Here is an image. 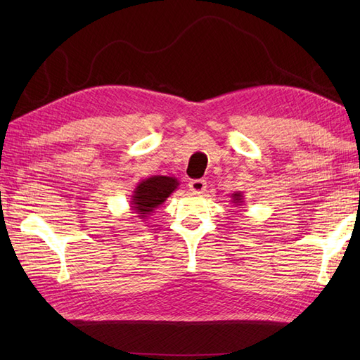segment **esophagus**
Returning a JSON list of instances; mask_svg holds the SVG:
<instances>
[{
    "label": "esophagus",
    "instance_id": "obj_1",
    "mask_svg": "<svg viewBox=\"0 0 360 360\" xmlns=\"http://www.w3.org/2000/svg\"><path fill=\"white\" fill-rule=\"evenodd\" d=\"M188 188L195 193H204L205 188H207V182L204 179H192L188 182Z\"/></svg>",
    "mask_w": 360,
    "mask_h": 360
}]
</instances>
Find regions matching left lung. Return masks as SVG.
Returning <instances> with one entry per match:
<instances>
[{"label":"left lung","instance_id":"8db88e82","mask_svg":"<svg viewBox=\"0 0 360 360\" xmlns=\"http://www.w3.org/2000/svg\"><path fill=\"white\" fill-rule=\"evenodd\" d=\"M232 202L233 205H243L244 204V196L241 192H235L232 193Z\"/></svg>","mask_w":360,"mask_h":360}]
</instances>
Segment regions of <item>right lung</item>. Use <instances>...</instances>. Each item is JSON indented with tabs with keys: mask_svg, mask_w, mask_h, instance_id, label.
Returning a JSON list of instances; mask_svg holds the SVG:
<instances>
[{
	"mask_svg": "<svg viewBox=\"0 0 360 360\" xmlns=\"http://www.w3.org/2000/svg\"><path fill=\"white\" fill-rule=\"evenodd\" d=\"M179 186L174 176H151L136 186L129 207L137 218L145 219L170 196Z\"/></svg>",
	"mask_w": 360,
	"mask_h": 360,
	"instance_id": "obj_1",
	"label": "right lung"
}]
</instances>
